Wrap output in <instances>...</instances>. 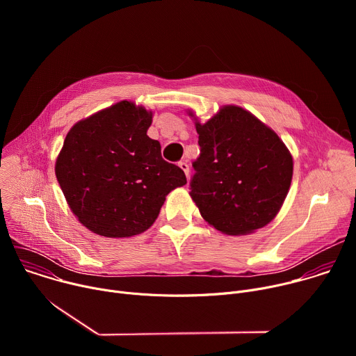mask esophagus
Masks as SVG:
<instances>
[{"instance_id": "34e87169", "label": "esophagus", "mask_w": 356, "mask_h": 356, "mask_svg": "<svg viewBox=\"0 0 356 356\" xmlns=\"http://www.w3.org/2000/svg\"><path fill=\"white\" fill-rule=\"evenodd\" d=\"M179 166L181 168V170L186 173V176H187V179H188V173H190V168H188V163H187L186 161H183V162H179Z\"/></svg>"}]
</instances>
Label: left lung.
<instances>
[{
  "instance_id": "8db88e82",
  "label": "left lung",
  "mask_w": 356,
  "mask_h": 356,
  "mask_svg": "<svg viewBox=\"0 0 356 356\" xmlns=\"http://www.w3.org/2000/svg\"><path fill=\"white\" fill-rule=\"evenodd\" d=\"M195 129L200 156L193 162L190 195L201 217L227 235L268 225L293 177V158L283 140L236 106L222 107L206 124L195 121Z\"/></svg>"
}]
</instances>
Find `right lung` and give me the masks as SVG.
Here are the masks:
<instances>
[{
  "label": "right lung",
  "mask_w": 356,
  "mask_h": 356,
  "mask_svg": "<svg viewBox=\"0 0 356 356\" xmlns=\"http://www.w3.org/2000/svg\"><path fill=\"white\" fill-rule=\"evenodd\" d=\"M150 124L152 111L120 101L66 135L56 177L70 210L94 234H142L166 195L187 183L184 172L162 158L161 143L146 135Z\"/></svg>",
  "instance_id": "1"
}]
</instances>
